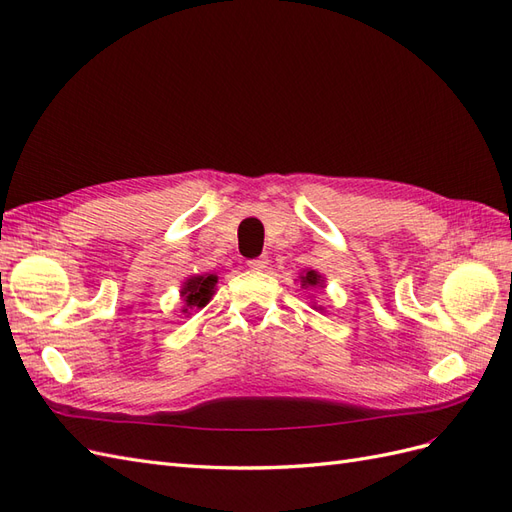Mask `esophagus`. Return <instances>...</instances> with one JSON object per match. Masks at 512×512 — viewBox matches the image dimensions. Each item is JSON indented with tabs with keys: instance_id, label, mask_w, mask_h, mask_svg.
<instances>
[{
	"instance_id": "esophagus-1",
	"label": "esophagus",
	"mask_w": 512,
	"mask_h": 512,
	"mask_svg": "<svg viewBox=\"0 0 512 512\" xmlns=\"http://www.w3.org/2000/svg\"><path fill=\"white\" fill-rule=\"evenodd\" d=\"M267 265H269V260L265 256H260V258H254V260L247 262V267H250L252 271H265Z\"/></svg>"
}]
</instances>
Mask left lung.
I'll return each mask as SVG.
<instances>
[{"label":"left lung","instance_id":"8db88e82","mask_svg":"<svg viewBox=\"0 0 512 512\" xmlns=\"http://www.w3.org/2000/svg\"><path fill=\"white\" fill-rule=\"evenodd\" d=\"M299 282L303 288H324V275H320L318 271L314 269H305L301 275H299ZM316 307V305H314ZM322 309V307H318Z\"/></svg>","mask_w":512,"mask_h":512}]
</instances>
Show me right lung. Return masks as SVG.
I'll use <instances>...</instances> for the list:
<instances>
[{
    "mask_svg": "<svg viewBox=\"0 0 512 512\" xmlns=\"http://www.w3.org/2000/svg\"><path fill=\"white\" fill-rule=\"evenodd\" d=\"M215 290H218V275H190L179 290L183 301V314H192L196 309H203L211 301Z\"/></svg>",
    "mask_w": 512,
    "mask_h": 512,
    "instance_id": "obj_1",
    "label": "right lung"
}]
</instances>
